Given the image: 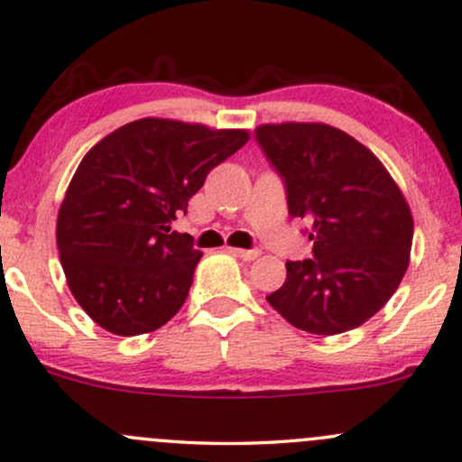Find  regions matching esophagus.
<instances>
[{"label": "esophagus", "instance_id": "34e87169", "mask_svg": "<svg viewBox=\"0 0 462 462\" xmlns=\"http://www.w3.org/2000/svg\"><path fill=\"white\" fill-rule=\"evenodd\" d=\"M229 250L236 254L237 258H242V260H256L260 256L258 247H252V250H237V247H229Z\"/></svg>", "mask_w": 462, "mask_h": 462}]
</instances>
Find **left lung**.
<instances>
[{"label":"left lung","instance_id":"left-lung-1","mask_svg":"<svg viewBox=\"0 0 462 462\" xmlns=\"http://www.w3.org/2000/svg\"><path fill=\"white\" fill-rule=\"evenodd\" d=\"M254 139L312 242V258L287 260L285 283L266 300L302 331L356 329L383 309L409 266L412 217L402 191L375 153L329 125H263Z\"/></svg>","mask_w":462,"mask_h":462}]
</instances>
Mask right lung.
<instances>
[{
	"label": "right lung",
	"mask_w": 462,
	"mask_h": 462,
	"mask_svg": "<svg viewBox=\"0 0 462 462\" xmlns=\"http://www.w3.org/2000/svg\"><path fill=\"white\" fill-rule=\"evenodd\" d=\"M245 142L247 131L142 118L87 152L60 206L56 242L72 296L99 327L129 337L179 312L202 252L171 223Z\"/></svg>",
	"instance_id": "1"
}]
</instances>
